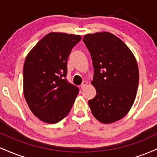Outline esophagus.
I'll list each match as a JSON object with an SVG mask.
<instances>
[{"label": "esophagus", "mask_w": 157, "mask_h": 157, "mask_svg": "<svg viewBox=\"0 0 157 157\" xmlns=\"http://www.w3.org/2000/svg\"><path fill=\"white\" fill-rule=\"evenodd\" d=\"M87 85H88L87 82H86V81L82 82V83L81 84V89H85V87H86V86H87Z\"/></svg>", "instance_id": "34e87169"}]
</instances>
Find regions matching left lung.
<instances>
[{"label":"left lung","mask_w":157,"mask_h":157,"mask_svg":"<svg viewBox=\"0 0 157 157\" xmlns=\"http://www.w3.org/2000/svg\"><path fill=\"white\" fill-rule=\"evenodd\" d=\"M92 59L94 75L91 84L96 96L89 101L93 116L104 124L121 120L136 98L139 68L135 56L122 40L108 32L83 37Z\"/></svg>","instance_id":"left-lung-1"}]
</instances>
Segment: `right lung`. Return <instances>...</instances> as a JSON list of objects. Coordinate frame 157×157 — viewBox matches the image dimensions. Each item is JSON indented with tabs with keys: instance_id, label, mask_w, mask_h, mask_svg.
Returning <instances> with one entry per match:
<instances>
[{
	"instance_id": "add662e5",
	"label": "right lung",
	"mask_w": 157,
	"mask_h": 157,
	"mask_svg": "<svg viewBox=\"0 0 157 157\" xmlns=\"http://www.w3.org/2000/svg\"><path fill=\"white\" fill-rule=\"evenodd\" d=\"M82 37L50 32L27 55L23 66V94L30 110L41 121L55 124L69 113L79 93L66 81L67 59Z\"/></svg>"
}]
</instances>
